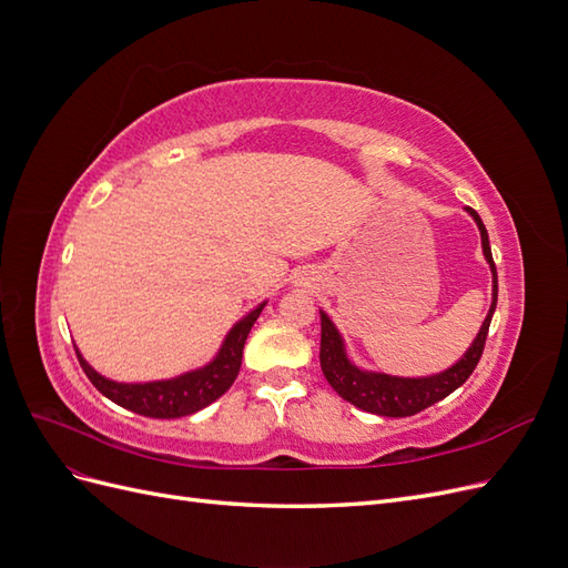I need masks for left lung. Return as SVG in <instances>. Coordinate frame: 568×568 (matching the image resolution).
I'll use <instances>...</instances> for the list:
<instances>
[{
    "label": "left lung",
    "mask_w": 568,
    "mask_h": 568,
    "mask_svg": "<svg viewBox=\"0 0 568 568\" xmlns=\"http://www.w3.org/2000/svg\"><path fill=\"white\" fill-rule=\"evenodd\" d=\"M469 215L476 220V225L480 230V244H484L486 261L490 263L493 270V305L488 311V317L480 326L478 336L474 338L471 348L464 353L457 365L450 369H445L443 374L436 376H426V379H398V376H388V374H369L351 365V359L343 353V343L336 332V326L332 320L324 313L322 317V341H320V365L326 376V382L332 384V388L341 395L343 400H348L351 405L372 412V415H382V417H412L417 412L432 407L434 403L448 398V395L459 388L464 382L469 379L471 372L476 369L480 355H484L486 348V338L490 329V320L497 305V270L493 263V253H490V242H488V232L484 220L478 217L474 209H467Z\"/></svg>",
    "instance_id": "left-lung-1"
}]
</instances>
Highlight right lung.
<instances>
[{"mask_svg":"<svg viewBox=\"0 0 568 568\" xmlns=\"http://www.w3.org/2000/svg\"><path fill=\"white\" fill-rule=\"evenodd\" d=\"M263 305L255 307L251 315H246L230 332L225 346H222L220 355L213 359L209 367L189 372L184 376L170 382H153V384H115L104 379V376L97 374L88 363H84L82 355L78 353L80 367L88 374V379L97 386L99 393H104L109 400L115 405L136 412V415L153 417V419H175L194 415V412L203 409L217 400L222 393H225L239 374L242 367V355H244V343L248 338V332L253 322L261 315Z\"/></svg>","mask_w":568,"mask_h":568,"instance_id":"add662e5","label":"right lung"}]
</instances>
